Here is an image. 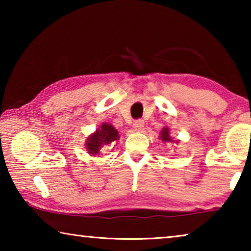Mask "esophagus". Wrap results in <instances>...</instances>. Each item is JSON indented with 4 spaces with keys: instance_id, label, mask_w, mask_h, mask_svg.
Masks as SVG:
<instances>
[{
    "instance_id": "esophagus-1",
    "label": "esophagus",
    "mask_w": 251,
    "mask_h": 251,
    "mask_svg": "<svg viewBox=\"0 0 251 251\" xmlns=\"http://www.w3.org/2000/svg\"><path fill=\"white\" fill-rule=\"evenodd\" d=\"M133 128L135 131H142L144 128V121L143 120H137L134 122Z\"/></svg>"
}]
</instances>
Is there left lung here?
<instances>
[{
	"label": "left lung",
	"mask_w": 251,
	"mask_h": 251,
	"mask_svg": "<svg viewBox=\"0 0 251 251\" xmlns=\"http://www.w3.org/2000/svg\"><path fill=\"white\" fill-rule=\"evenodd\" d=\"M160 139L164 142H174L171 136H169V129L167 127H165V128L161 129L160 131Z\"/></svg>",
	"instance_id": "obj_1"
}]
</instances>
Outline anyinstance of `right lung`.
Returning <instances> with one entry per match:
<instances>
[{
    "mask_svg": "<svg viewBox=\"0 0 251 251\" xmlns=\"http://www.w3.org/2000/svg\"><path fill=\"white\" fill-rule=\"evenodd\" d=\"M120 139V135H118L117 129L114 128L113 125L107 124V123H103L97 128L95 133H93L86 141V150L88 154L91 155H97L104 146L109 145L110 143Z\"/></svg>",
    "mask_w": 251,
    "mask_h": 251,
    "instance_id": "add662e5",
    "label": "right lung"
}]
</instances>
